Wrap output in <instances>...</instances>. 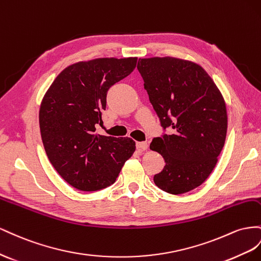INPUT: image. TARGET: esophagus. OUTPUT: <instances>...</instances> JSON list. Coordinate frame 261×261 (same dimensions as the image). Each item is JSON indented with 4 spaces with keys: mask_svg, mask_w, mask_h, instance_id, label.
<instances>
[{
    "mask_svg": "<svg viewBox=\"0 0 261 261\" xmlns=\"http://www.w3.org/2000/svg\"><path fill=\"white\" fill-rule=\"evenodd\" d=\"M147 148V142H137V150L139 152H143Z\"/></svg>",
    "mask_w": 261,
    "mask_h": 261,
    "instance_id": "obj_1",
    "label": "esophagus"
}]
</instances>
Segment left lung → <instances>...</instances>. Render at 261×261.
I'll use <instances>...</instances> for the list:
<instances>
[{
    "label": "left lung",
    "instance_id": "8db88e82",
    "mask_svg": "<svg viewBox=\"0 0 261 261\" xmlns=\"http://www.w3.org/2000/svg\"><path fill=\"white\" fill-rule=\"evenodd\" d=\"M138 70L163 129H174L150 145L166 163L154 182L181 195L202 185L217 165L227 131L224 98L195 62L172 57L139 59Z\"/></svg>",
    "mask_w": 261,
    "mask_h": 261
}]
</instances>
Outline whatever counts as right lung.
Here are the masks:
<instances>
[{
    "mask_svg": "<svg viewBox=\"0 0 261 261\" xmlns=\"http://www.w3.org/2000/svg\"><path fill=\"white\" fill-rule=\"evenodd\" d=\"M138 58H99L65 68L44 94L41 139L52 166L72 187L96 191L113 185L136 151L130 138L96 135L108 89L136 69Z\"/></svg>",
    "mask_w": 261,
    "mask_h": 261,
    "instance_id": "obj_1",
    "label": "right lung"
}]
</instances>
